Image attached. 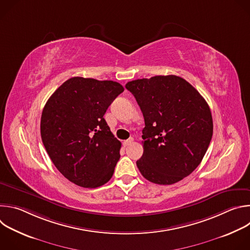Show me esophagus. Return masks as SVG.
Returning <instances> with one entry per match:
<instances>
[{
	"instance_id": "1",
	"label": "esophagus",
	"mask_w": 250,
	"mask_h": 250,
	"mask_svg": "<svg viewBox=\"0 0 250 250\" xmlns=\"http://www.w3.org/2000/svg\"><path fill=\"white\" fill-rule=\"evenodd\" d=\"M132 141H133V138L130 137V138H128V139H126V140L124 141V146H129V145L131 144Z\"/></svg>"
}]
</instances>
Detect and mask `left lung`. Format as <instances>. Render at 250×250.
<instances>
[{
  "label": "left lung",
  "mask_w": 250,
  "mask_h": 250,
  "mask_svg": "<svg viewBox=\"0 0 250 250\" xmlns=\"http://www.w3.org/2000/svg\"><path fill=\"white\" fill-rule=\"evenodd\" d=\"M145 118L144 154L136 161L141 175L159 185H171L201 163L212 136L209 106L185 79L154 76L127 82Z\"/></svg>",
  "instance_id": "left-lung-1"
}]
</instances>
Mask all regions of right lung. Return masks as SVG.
I'll return each mask as SVG.
<instances>
[{
  "label": "right lung",
  "instance_id": "right-lung-1",
  "mask_svg": "<svg viewBox=\"0 0 250 250\" xmlns=\"http://www.w3.org/2000/svg\"><path fill=\"white\" fill-rule=\"evenodd\" d=\"M124 90L118 82L73 77L46 102L42 139L53 164L70 182L97 188L112 178L122 144L104 115Z\"/></svg>",
  "mask_w": 250,
  "mask_h": 250
}]
</instances>
